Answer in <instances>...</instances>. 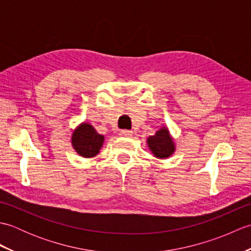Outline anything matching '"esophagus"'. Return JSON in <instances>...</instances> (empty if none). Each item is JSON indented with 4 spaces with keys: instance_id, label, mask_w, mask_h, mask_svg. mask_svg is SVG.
Returning <instances> with one entry per match:
<instances>
[{
    "instance_id": "esophagus-1",
    "label": "esophagus",
    "mask_w": 251,
    "mask_h": 251,
    "mask_svg": "<svg viewBox=\"0 0 251 251\" xmlns=\"http://www.w3.org/2000/svg\"><path fill=\"white\" fill-rule=\"evenodd\" d=\"M120 135L123 137H130L132 135V131L128 130V129H123V130H121Z\"/></svg>"
}]
</instances>
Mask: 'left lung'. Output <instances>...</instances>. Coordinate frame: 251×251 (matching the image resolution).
<instances>
[{
    "mask_svg": "<svg viewBox=\"0 0 251 251\" xmlns=\"http://www.w3.org/2000/svg\"><path fill=\"white\" fill-rule=\"evenodd\" d=\"M148 145L154 155L159 158H166L175 151L172 137L169 136L167 128H162L156 134L148 138Z\"/></svg>",
    "mask_w": 251,
    "mask_h": 251,
    "instance_id": "8db88e82",
    "label": "left lung"
}]
</instances>
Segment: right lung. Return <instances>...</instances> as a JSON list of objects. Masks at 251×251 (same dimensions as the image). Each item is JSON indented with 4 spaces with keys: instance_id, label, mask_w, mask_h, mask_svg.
Masks as SVG:
<instances>
[{
    "instance_id": "add662e5",
    "label": "right lung",
    "mask_w": 251,
    "mask_h": 251,
    "mask_svg": "<svg viewBox=\"0 0 251 251\" xmlns=\"http://www.w3.org/2000/svg\"><path fill=\"white\" fill-rule=\"evenodd\" d=\"M103 136L99 135L94 127L84 123L72 135V146L83 157H93L102 147Z\"/></svg>"
}]
</instances>
